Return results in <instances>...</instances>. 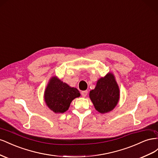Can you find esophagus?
Returning a JSON list of instances; mask_svg holds the SVG:
<instances>
[{
  "instance_id": "34e87169",
  "label": "esophagus",
  "mask_w": 158,
  "mask_h": 158,
  "mask_svg": "<svg viewBox=\"0 0 158 158\" xmlns=\"http://www.w3.org/2000/svg\"><path fill=\"white\" fill-rule=\"evenodd\" d=\"M81 93V95L85 97H86V96L87 95L88 91H82Z\"/></svg>"
}]
</instances>
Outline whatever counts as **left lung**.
<instances>
[{
	"instance_id": "left-lung-1",
	"label": "left lung",
	"mask_w": 158,
	"mask_h": 158,
	"mask_svg": "<svg viewBox=\"0 0 158 158\" xmlns=\"http://www.w3.org/2000/svg\"><path fill=\"white\" fill-rule=\"evenodd\" d=\"M89 97L95 109L101 113L111 111L119 100L120 92L114 77L108 73L99 79L95 89L90 91Z\"/></svg>"
}]
</instances>
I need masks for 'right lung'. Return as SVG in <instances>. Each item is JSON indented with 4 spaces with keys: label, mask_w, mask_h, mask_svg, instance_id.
I'll list each match as a JSON object with an SVG mask.
<instances>
[{
    "label": "right lung",
    "mask_w": 158,
    "mask_h": 158,
    "mask_svg": "<svg viewBox=\"0 0 158 158\" xmlns=\"http://www.w3.org/2000/svg\"><path fill=\"white\" fill-rule=\"evenodd\" d=\"M80 96L79 91L57 79L52 77L44 94L48 106L56 113H64L68 110L71 101Z\"/></svg>",
    "instance_id": "obj_1"
}]
</instances>
